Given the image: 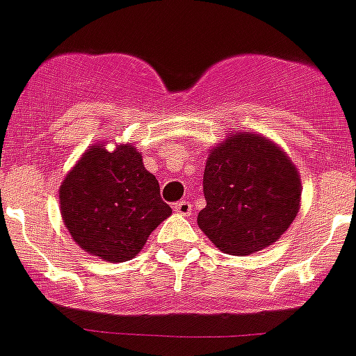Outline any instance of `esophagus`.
<instances>
[{
	"label": "esophagus",
	"mask_w": 356,
	"mask_h": 356,
	"mask_svg": "<svg viewBox=\"0 0 356 356\" xmlns=\"http://www.w3.org/2000/svg\"><path fill=\"white\" fill-rule=\"evenodd\" d=\"M174 209H175V212H177V214L189 216V214H191V211H193V205H191V202H188V200H181V202H177V204L174 205Z\"/></svg>",
	"instance_id": "obj_1"
}]
</instances>
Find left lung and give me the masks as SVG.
Instances as JSON below:
<instances>
[{
  "label": "left lung",
  "instance_id": "8db88e82",
  "mask_svg": "<svg viewBox=\"0 0 356 356\" xmlns=\"http://www.w3.org/2000/svg\"><path fill=\"white\" fill-rule=\"evenodd\" d=\"M300 177L272 140L230 133L211 149L204 172L205 209L198 227L227 254L244 257L274 244L300 209Z\"/></svg>",
  "mask_w": 356,
  "mask_h": 356
}]
</instances>
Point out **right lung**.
<instances>
[{"mask_svg": "<svg viewBox=\"0 0 356 356\" xmlns=\"http://www.w3.org/2000/svg\"><path fill=\"white\" fill-rule=\"evenodd\" d=\"M59 204L73 241L111 264L137 257L151 232L172 214L158 179L131 144L114 151L91 145L61 182Z\"/></svg>", "mask_w": 356, "mask_h": 356, "instance_id": "obj_1", "label": "right lung"}]
</instances>
